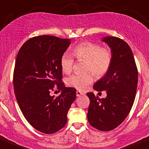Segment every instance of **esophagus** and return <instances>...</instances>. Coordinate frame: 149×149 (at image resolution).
I'll return each mask as SVG.
<instances>
[{"label":"esophagus","mask_w":149,"mask_h":149,"mask_svg":"<svg viewBox=\"0 0 149 149\" xmlns=\"http://www.w3.org/2000/svg\"><path fill=\"white\" fill-rule=\"evenodd\" d=\"M82 95H84V94L83 93V92H80V91H76V96L77 97H80V96H82Z\"/></svg>","instance_id":"1"}]
</instances>
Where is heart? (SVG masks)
<instances>
[{"label": "heart", "instance_id": "obj_1", "mask_svg": "<svg viewBox=\"0 0 149 149\" xmlns=\"http://www.w3.org/2000/svg\"><path fill=\"white\" fill-rule=\"evenodd\" d=\"M73 54L78 60L86 61L85 70L92 72L97 77L106 74L113 61V53L111 49L102 47L100 44L91 41H84L77 44L73 47ZM73 63L74 59L69 53L65 52L60 57V68L65 74L72 71ZM90 72L82 75H72L66 79V84L79 90H84L94 81V76Z\"/></svg>", "mask_w": 149, "mask_h": 149}]
</instances>
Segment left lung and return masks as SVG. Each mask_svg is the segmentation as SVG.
I'll return each mask as SVG.
<instances>
[{
    "label": "left lung",
    "instance_id": "left-lung-1",
    "mask_svg": "<svg viewBox=\"0 0 149 149\" xmlns=\"http://www.w3.org/2000/svg\"><path fill=\"white\" fill-rule=\"evenodd\" d=\"M113 53L109 70L94 84L97 92L106 91L105 98L100 99L87 92L90 103L87 119L93 127L111 131L124 122L134 103L138 86V68L130 46L121 38L106 36L102 40Z\"/></svg>",
    "mask_w": 149,
    "mask_h": 149
}]
</instances>
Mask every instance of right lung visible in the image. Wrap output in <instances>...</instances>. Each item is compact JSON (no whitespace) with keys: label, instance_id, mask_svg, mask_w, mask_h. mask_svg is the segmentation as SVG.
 I'll use <instances>...</instances> for the list:
<instances>
[{"label":"right lung","instance_id":"add662e5","mask_svg":"<svg viewBox=\"0 0 149 149\" xmlns=\"http://www.w3.org/2000/svg\"><path fill=\"white\" fill-rule=\"evenodd\" d=\"M68 38L36 36L21 47L13 76L14 93L22 113L33 127L52 134L67 123L68 112L76 99V89L62 81L61 56L70 46ZM62 91L57 97L50 92Z\"/></svg>","mask_w":149,"mask_h":149}]
</instances>
